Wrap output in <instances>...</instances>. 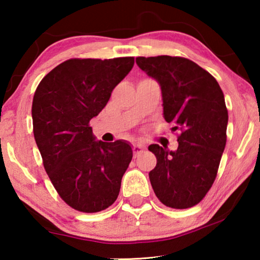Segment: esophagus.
Here are the masks:
<instances>
[{"label":"esophagus","instance_id":"34e87169","mask_svg":"<svg viewBox=\"0 0 260 260\" xmlns=\"http://www.w3.org/2000/svg\"><path fill=\"white\" fill-rule=\"evenodd\" d=\"M143 150H144L143 145H140V144H135L134 147H133V151H134V156H135V157H137L138 155H141L142 152H143Z\"/></svg>","mask_w":260,"mask_h":260}]
</instances>
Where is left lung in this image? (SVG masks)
Masks as SVG:
<instances>
[{
    "label": "left lung",
    "instance_id": "obj_1",
    "mask_svg": "<svg viewBox=\"0 0 260 260\" xmlns=\"http://www.w3.org/2000/svg\"><path fill=\"white\" fill-rule=\"evenodd\" d=\"M136 63L161 86L163 116L179 130L177 150L149 145L157 163L149 173L152 189L167 207L198 205L211 189L226 145L225 97L215 78L181 56H138Z\"/></svg>",
    "mask_w": 260,
    "mask_h": 260
}]
</instances>
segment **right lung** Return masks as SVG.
<instances>
[{
	"label": "right lung",
	"instance_id": "obj_1",
	"mask_svg": "<svg viewBox=\"0 0 260 260\" xmlns=\"http://www.w3.org/2000/svg\"><path fill=\"white\" fill-rule=\"evenodd\" d=\"M134 63V56L66 60L46 74L34 93L33 131L45 170L60 198L79 212L110 207L133 158L125 141H95L90 120Z\"/></svg>",
	"mask_w": 260,
	"mask_h": 260
}]
</instances>
